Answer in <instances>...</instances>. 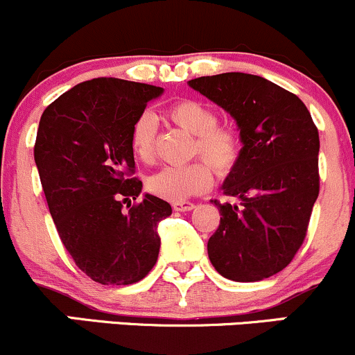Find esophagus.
Instances as JSON below:
<instances>
[{
    "instance_id": "obj_1",
    "label": "esophagus",
    "mask_w": 355,
    "mask_h": 355,
    "mask_svg": "<svg viewBox=\"0 0 355 355\" xmlns=\"http://www.w3.org/2000/svg\"><path fill=\"white\" fill-rule=\"evenodd\" d=\"M173 208L176 211H191V209H194V202L176 201V202H173Z\"/></svg>"
}]
</instances>
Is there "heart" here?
Wrapping results in <instances>:
<instances>
[{
    "mask_svg": "<svg viewBox=\"0 0 355 355\" xmlns=\"http://www.w3.org/2000/svg\"><path fill=\"white\" fill-rule=\"evenodd\" d=\"M166 119L184 132L194 135L193 153L199 154L218 174H226L236 166L241 154V139L231 125H220L218 115L206 103L181 101L166 110ZM156 119L142 112L130 130V149L142 162L154 157ZM213 182L209 167L205 162H191L181 167H162L149 178L147 188L156 196L169 201H184L206 191Z\"/></svg>",
    "mask_w": 355,
    "mask_h": 355,
    "instance_id": "b5f03b06",
    "label": "heart"
}]
</instances>
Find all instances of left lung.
I'll list each match as a JSON object with an SVG mask.
<instances>
[{"mask_svg":"<svg viewBox=\"0 0 355 355\" xmlns=\"http://www.w3.org/2000/svg\"><path fill=\"white\" fill-rule=\"evenodd\" d=\"M236 121L241 154L223 182L240 206L214 201L220 226L208 241L216 272L258 282L282 272L305 240L318 196V130L305 103L263 77L240 71L189 80Z\"/></svg>","mask_w":355,"mask_h":355,"instance_id":"8db88e82","label":"left lung"}]
</instances>
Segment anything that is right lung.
Masks as SVG:
<instances>
[{"label":"right lung","instance_id":"right-lung-1","mask_svg":"<svg viewBox=\"0 0 355 355\" xmlns=\"http://www.w3.org/2000/svg\"><path fill=\"white\" fill-rule=\"evenodd\" d=\"M164 89L102 77L51 102L40 119L35 162L51 218L75 265L102 285H130L156 265L157 225L173 213L134 173L130 130Z\"/></svg>","mask_w":355,"mask_h":355}]
</instances>
